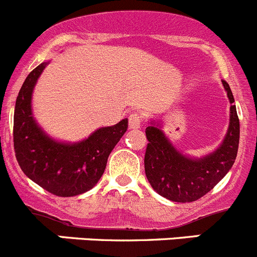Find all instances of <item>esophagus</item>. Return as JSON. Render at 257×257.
<instances>
[{"label":"esophagus","mask_w":257,"mask_h":257,"mask_svg":"<svg viewBox=\"0 0 257 257\" xmlns=\"http://www.w3.org/2000/svg\"><path fill=\"white\" fill-rule=\"evenodd\" d=\"M142 123V116L139 112H134L128 116L130 128H140Z\"/></svg>","instance_id":"esophagus-1"}]
</instances>
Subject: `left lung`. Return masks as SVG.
<instances>
[{
  "label": "left lung",
  "mask_w": 257,
  "mask_h": 257,
  "mask_svg": "<svg viewBox=\"0 0 257 257\" xmlns=\"http://www.w3.org/2000/svg\"><path fill=\"white\" fill-rule=\"evenodd\" d=\"M228 100L235 102L230 86L222 80ZM230 126L222 145L214 154L200 160L185 157L176 151L156 126L146 128L149 141L145 152V172L152 189L175 202L199 200L221 181L235 162L240 139V122L236 106L230 107Z\"/></svg>",
  "instance_id": "8db88e82"
}]
</instances>
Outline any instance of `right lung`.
<instances>
[{"label":"right lung","mask_w":257,"mask_h":257,"mask_svg":"<svg viewBox=\"0 0 257 257\" xmlns=\"http://www.w3.org/2000/svg\"><path fill=\"white\" fill-rule=\"evenodd\" d=\"M46 65L41 63L30 72L16 98L15 154L25 175L46 191L61 197L76 196L92 189L101 179L108 155L127 130V118L97 130L75 145L51 140L35 123L31 112L32 90Z\"/></svg>","instance_id":"add662e5"}]
</instances>
